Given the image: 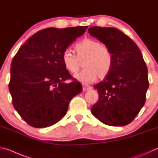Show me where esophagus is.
Listing matches in <instances>:
<instances>
[{
    "label": "esophagus",
    "instance_id": "1",
    "mask_svg": "<svg viewBox=\"0 0 158 158\" xmlns=\"http://www.w3.org/2000/svg\"><path fill=\"white\" fill-rule=\"evenodd\" d=\"M82 88H83V90H84V91L89 90H90V89L92 88L90 86H89V85H85V84H83L82 85Z\"/></svg>",
    "mask_w": 158,
    "mask_h": 158
}]
</instances>
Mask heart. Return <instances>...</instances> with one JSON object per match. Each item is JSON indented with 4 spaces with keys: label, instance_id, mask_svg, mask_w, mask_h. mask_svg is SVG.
I'll return each mask as SVG.
<instances>
[{
    "label": "heart",
    "instance_id": "b5f03b06",
    "mask_svg": "<svg viewBox=\"0 0 158 158\" xmlns=\"http://www.w3.org/2000/svg\"><path fill=\"white\" fill-rule=\"evenodd\" d=\"M76 54L70 50L62 54V63L71 73L79 71L81 62L84 69L77 74L75 78L84 84H90L98 78H104L110 73L113 65V55L106 46L93 39H84L74 46Z\"/></svg>",
    "mask_w": 158,
    "mask_h": 158
}]
</instances>
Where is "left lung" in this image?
Listing matches in <instances>:
<instances>
[{
    "instance_id": "8db88e82",
    "label": "left lung",
    "mask_w": 158,
    "mask_h": 158,
    "mask_svg": "<svg viewBox=\"0 0 158 158\" xmlns=\"http://www.w3.org/2000/svg\"><path fill=\"white\" fill-rule=\"evenodd\" d=\"M88 32L113 53V68L94 86L99 100L92 114L104 124L122 127L133 121L144 106L148 88V69L141 51L133 40L114 27H90Z\"/></svg>"
}]
</instances>
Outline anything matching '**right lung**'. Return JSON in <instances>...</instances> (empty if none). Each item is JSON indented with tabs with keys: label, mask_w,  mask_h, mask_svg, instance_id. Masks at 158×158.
Returning <instances> with one entry per match:
<instances>
[{
	"label": "right lung",
	"mask_w": 158,
	"mask_h": 158,
	"mask_svg": "<svg viewBox=\"0 0 158 158\" xmlns=\"http://www.w3.org/2000/svg\"><path fill=\"white\" fill-rule=\"evenodd\" d=\"M88 26L49 27L34 34L19 48L11 64L9 90L14 108L31 127L58 122L69 102L82 90L62 63V54Z\"/></svg>",
	"instance_id": "right-lung-1"
}]
</instances>
